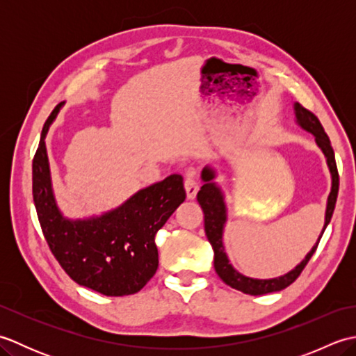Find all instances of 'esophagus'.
<instances>
[{
    "label": "esophagus",
    "mask_w": 356,
    "mask_h": 356,
    "mask_svg": "<svg viewBox=\"0 0 356 356\" xmlns=\"http://www.w3.org/2000/svg\"><path fill=\"white\" fill-rule=\"evenodd\" d=\"M185 191H186V197L190 200H194L195 195H197L199 191V182L197 177H195V172L190 171L185 177Z\"/></svg>",
    "instance_id": "obj_1"
}]
</instances>
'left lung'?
I'll return each instance as SVG.
<instances>
[{
    "label": "left lung",
    "mask_w": 356,
    "mask_h": 356,
    "mask_svg": "<svg viewBox=\"0 0 356 356\" xmlns=\"http://www.w3.org/2000/svg\"><path fill=\"white\" fill-rule=\"evenodd\" d=\"M295 113H297L298 124L303 127L305 130H307L309 133H312L315 136L316 143H318V147L323 149L324 156L327 157V165L332 174V191L327 199L326 222H324V228H323V232H324V229H326V226L330 222L332 214H334L335 203L338 197V188H339V174H338L337 162H335V153H334V148L330 145L329 136L326 134V131H324V128L320 122V119L316 118L311 110L305 108L300 102L295 104ZM202 179L205 180V184H203V186L200 188V191L197 194V202L203 209V216H205L207 237L209 240L211 246L214 249V269L217 272V275L220 277L226 284L231 286L232 289H237L248 295H264V293L282 291L284 287L291 286L295 280L300 277L301 272H303V269L306 268V264L309 263V260H311V257L316 251V248H318L323 232L318 241H316L315 246L312 248V251L309 252L306 255V259L301 261L297 268L292 269L289 274L278 278H272V280H254V278L241 275L229 264V260L225 254V248L222 243V232H223V225L226 220V213H225V203H223L222 193L213 184L214 172L209 168H205L202 171Z\"/></svg>",
    "instance_id": "left-lung-1"
}]
</instances>
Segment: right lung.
<instances>
[{
    "label": "right lung",
    "instance_id": "add662e5",
    "mask_svg": "<svg viewBox=\"0 0 356 356\" xmlns=\"http://www.w3.org/2000/svg\"><path fill=\"white\" fill-rule=\"evenodd\" d=\"M61 104L50 113L33 157L32 191L44 238L73 282L107 297L139 292L156 274V234L186 197L172 174L134 194L122 207L92 220H67L53 200L44 138Z\"/></svg>",
    "mask_w": 356,
    "mask_h": 356
}]
</instances>
